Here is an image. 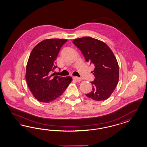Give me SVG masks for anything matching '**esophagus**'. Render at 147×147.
<instances>
[{
  "mask_svg": "<svg viewBox=\"0 0 147 147\" xmlns=\"http://www.w3.org/2000/svg\"><path fill=\"white\" fill-rule=\"evenodd\" d=\"M73 78L76 82H80L81 81V79L79 78V77H78V76H73Z\"/></svg>",
  "mask_w": 147,
  "mask_h": 147,
  "instance_id": "34e87169",
  "label": "esophagus"
}]
</instances>
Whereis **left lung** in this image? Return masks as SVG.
<instances>
[{
  "mask_svg": "<svg viewBox=\"0 0 147 147\" xmlns=\"http://www.w3.org/2000/svg\"><path fill=\"white\" fill-rule=\"evenodd\" d=\"M73 43L80 49L86 61L95 66L93 89L86 95L100 101L110 97L119 79V67L114 53L107 44L90 36L76 39Z\"/></svg>",
  "mask_w": 147,
  "mask_h": 147,
  "instance_id": "left-lung-1",
  "label": "left lung"
}]
</instances>
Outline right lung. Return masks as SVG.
<instances>
[{"label":"right lung","mask_w":147,"mask_h":147,"mask_svg":"<svg viewBox=\"0 0 147 147\" xmlns=\"http://www.w3.org/2000/svg\"><path fill=\"white\" fill-rule=\"evenodd\" d=\"M67 39H49L41 41L32 49L27 63L26 80L29 89L39 101L49 103L61 95L72 78L51 75L57 66L55 60Z\"/></svg>","instance_id":"1"}]
</instances>
